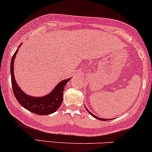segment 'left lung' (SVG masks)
Returning a JSON list of instances; mask_svg holds the SVG:
<instances>
[{
	"instance_id": "obj_1",
	"label": "left lung",
	"mask_w": 152,
	"mask_h": 152,
	"mask_svg": "<svg viewBox=\"0 0 152 152\" xmlns=\"http://www.w3.org/2000/svg\"><path fill=\"white\" fill-rule=\"evenodd\" d=\"M85 107H86V110H87V111H88V113H89V114H90V115H91V116H93V117H94V118H95L98 119V120H100V121H107V120H111V119H110V118H109V119H106V118H99V117H98V116H95V115H94V114H93V113H91V112H90V111L89 110H88V109L87 108H86V106H85ZM111 119H112V118H111Z\"/></svg>"
}]
</instances>
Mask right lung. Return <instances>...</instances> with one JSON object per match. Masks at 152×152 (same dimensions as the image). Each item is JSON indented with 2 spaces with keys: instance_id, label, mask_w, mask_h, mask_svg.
<instances>
[{
  "instance_id": "1",
  "label": "right lung",
  "mask_w": 152,
  "mask_h": 152,
  "mask_svg": "<svg viewBox=\"0 0 152 152\" xmlns=\"http://www.w3.org/2000/svg\"><path fill=\"white\" fill-rule=\"evenodd\" d=\"M22 45V43L19 45L14 55L12 57L10 63V74L11 82H12V90L17 100L22 106L31 112L38 115H48L55 112L59 108L63 101V93L64 87L68 81L72 78H66L59 82L54 88V89L50 92L48 95L42 97H33L26 94L20 86L17 85L14 75V62L19 48Z\"/></svg>"
}]
</instances>
